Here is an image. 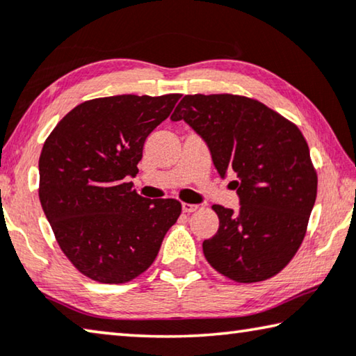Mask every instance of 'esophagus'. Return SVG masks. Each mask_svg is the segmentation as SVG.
<instances>
[{
    "mask_svg": "<svg viewBox=\"0 0 356 356\" xmlns=\"http://www.w3.org/2000/svg\"><path fill=\"white\" fill-rule=\"evenodd\" d=\"M196 209H198V206H196V204H188V202H184V204H182V211H184L185 213L195 212Z\"/></svg>",
    "mask_w": 356,
    "mask_h": 356,
    "instance_id": "obj_1",
    "label": "esophagus"
}]
</instances>
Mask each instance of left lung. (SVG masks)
Instances as JSON below:
<instances>
[{"instance_id":"1","label":"left lung","mask_w":356,"mask_h":356,"mask_svg":"<svg viewBox=\"0 0 356 356\" xmlns=\"http://www.w3.org/2000/svg\"><path fill=\"white\" fill-rule=\"evenodd\" d=\"M204 139L241 207L213 204L218 231L202 242L211 266L252 284L280 273L300 249L317 198V172L295 123L257 99L239 95H185L171 115Z\"/></svg>"}]
</instances>
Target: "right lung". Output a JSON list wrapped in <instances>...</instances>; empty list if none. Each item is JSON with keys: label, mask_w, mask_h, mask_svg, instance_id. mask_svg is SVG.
<instances>
[{"label": "right lung", "mask_w": 356, "mask_h": 356, "mask_svg": "<svg viewBox=\"0 0 356 356\" xmlns=\"http://www.w3.org/2000/svg\"><path fill=\"white\" fill-rule=\"evenodd\" d=\"M180 95L90 99L61 118L39 156V200L67 259L92 280L125 284L143 274L177 222V200L133 190L145 139Z\"/></svg>", "instance_id": "obj_1"}]
</instances>
